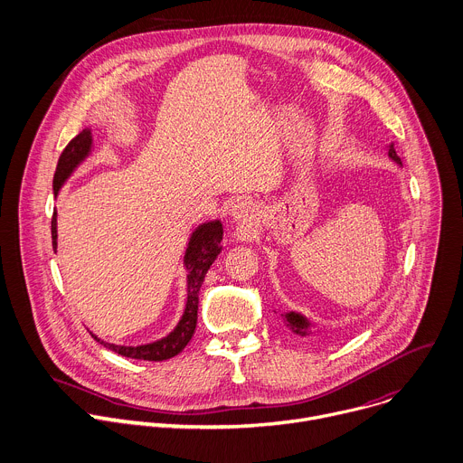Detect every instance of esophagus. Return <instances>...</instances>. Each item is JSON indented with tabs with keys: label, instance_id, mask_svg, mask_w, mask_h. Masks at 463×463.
<instances>
[{
	"label": "esophagus",
	"instance_id": "esophagus-1",
	"mask_svg": "<svg viewBox=\"0 0 463 463\" xmlns=\"http://www.w3.org/2000/svg\"><path fill=\"white\" fill-rule=\"evenodd\" d=\"M253 212H255V206L251 203H246V201H241V203H235L230 210L232 213V219L233 221H239V222H248L251 217H253Z\"/></svg>",
	"mask_w": 463,
	"mask_h": 463
}]
</instances>
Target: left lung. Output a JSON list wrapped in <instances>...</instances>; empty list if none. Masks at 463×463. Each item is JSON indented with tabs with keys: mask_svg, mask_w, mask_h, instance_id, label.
I'll return each instance as SVG.
<instances>
[{
	"mask_svg": "<svg viewBox=\"0 0 463 463\" xmlns=\"http://www.w3.org/2000/svg\"><path fill=\"white\" fill-rule=\"evenodd\" d=\"M389 156H391L394 162L402 164V158L396 155L394 146H391V147H389ZM285 319H287V326H288L292 332H296V334H299V335H307V334H308V326H310V323H308L301 314L290 312V314H287V316H285Z\"/></svg>",
	"mask_w": 463,
	"mask_h": 463,
	"instance_id": "obj_1",
	"label": "left lung"
}]
</instances>
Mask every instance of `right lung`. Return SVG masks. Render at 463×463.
Segmentation results:
<instances>
[{
	"label": "right lung",
	"mask_w": 463,
	"mask_h": 463,
	"mask_svg": "<svg viewBox=\"0 0 463 463\" xmlns=\"http://www.w3.org/2000/svg\"><path fill=\"white\" fill-rule=\"evenodd\" d=\"M90 149V131L83 129L78 133L61 151L58 158V165L54 171L52 178V188L54 194L60 192L61 184L67 180V176L72 173V169L89 155ZM51 232H52V248L56 250V213L52 215L51 221ZM221 241H222V224L219 221L208 222L199 226V230L192 235L190 246L186 250V255H184V264L188 268V301H186V310H184L182 319L178 321L176 328L164 339L149 343V345H140V346H118L111 345L106 341H100L97 335L95 337L100 345L106 348L131 357V359H146V361H164L178 352L190 343L194 337L195 326H197V310H199V292L204 283L206 271L221 253Z\"/></svg>",
	"instance_id": "1"
}]
</instances>
